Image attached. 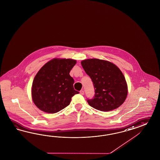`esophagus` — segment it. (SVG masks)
Masks as SVG:
<instances>
[{
    "label": "esophagus",
    "instance_id": "1",
    "mask_svg": "<svg viewBox=\"0 0 160 160\" xmlns=\"http://www.w3.org/2000/svg\"><path fill=\"white\" fill-rule=\"evenodd\" d=\"M80 94H82V95H84V92L83 90H81V91H80Z\"/></svg>",
    "mask_w": 160,
    "mask_h": 160
}]
</instances>
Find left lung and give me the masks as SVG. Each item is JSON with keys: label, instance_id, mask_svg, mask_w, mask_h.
I'll return each instance as SVG.
<instances>
[{"label": "left lung", "instance_id": "obj_1", "mask_svg": "<svg viewBox=\"0 0 160 160\" xmlns=\"http://www.w3.org/2000/svg\"><path fill=\"white\" fill-rule=\"evenodd\" d=\"M81 63L91 78L95 89L94 98L87 99L91 107L107 112L124 102L128 95V86L123 74L116 65L98 59H86Z\"/></svg>", "mask_w": 160, "mask_h": 160}]
</instances>
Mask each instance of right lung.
Masks as SVG:
<instances>
[{
    "instance_id": "right-lung-1",
    "label": "right lung",
    "mask_w": 160,
    "mask_h": 160,
    "mask_svg": "<svg viewBox=\"0 0 160 160\" xmlns=\"http://www.w3.org/2000/svg\"><path fill=\"white\" fill-rule=\"evenodd\" d=\"M76 63L70 59H53L43 65L35 76L32 98L35 105L45 112H58L68 106L72 97L79 92L74 89V79L69 73Z\"/></svg>"
}]
</instances>
